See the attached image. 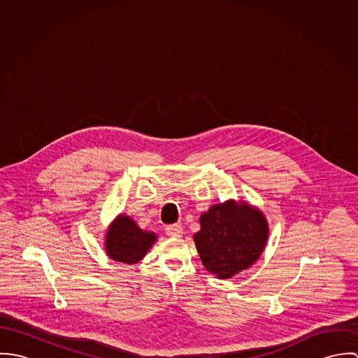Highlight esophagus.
<instances>
[{"label":"esophagus","instance_id":"1","mask_svg":"<svg viewBox=\"0 0 358 358\" xmlns=\"http://www.w3.org/2000/svg\"><path fill=\"white\" fill-rule=\"evenodd\" d=\"M166 236L172 237V238H179L183 236V227L176 224V226H171V227H166Z\"/></svg>","mask_w":358,"mask_h":358}]
</instances>
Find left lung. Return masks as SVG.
I'll use <instances>...</instances> for the list:
<instances>
[{
  "instance_id": "left-lung-1",
  "label": "left lung",
  "mask_w": 358,
  "mask_h": 358,
  "mask_svg": "<svg viewBox=\"0 0 358 358\" xmlns=\"http://www.w3.org/2000/svg\"><path fill=\"white\" fill-rule=\"evenodd\" d=\"M200 226L193 240L205 268L216 278H231L250 268L268 240L264 213L247 201L212 205L200 216Z\"/></svg>"
}]
</instances>
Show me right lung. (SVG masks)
I'll return each mask as SVG.
<instances>
[{"mask_svg": "<svg viewBox=\"0 0 358 358\" xmlns=\"http://www.w3.org/2000/svg\"><path fill=\"white\" fill-rule=\"evenodd\" d=\"M155 241V233L141 229L131 216L120 213L106 230L104 251L115 262L135 264L145 257Z\"/></svg>", "mask_w": 358, "mask_h": 358, "instance_id": "add662e5", "label": "right lung"}]
</instances>
